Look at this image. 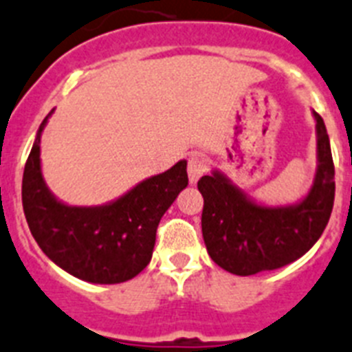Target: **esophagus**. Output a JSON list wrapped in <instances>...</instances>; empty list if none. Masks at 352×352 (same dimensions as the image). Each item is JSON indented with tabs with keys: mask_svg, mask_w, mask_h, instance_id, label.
Listing matches in <instances>:
<instances>
[{
	"mask_svg": "<svg viewBox=\"0 0 352 352\" xmlns=\"http://www.w3.org/2000/svg\"><path fill=\"white\" fill-rule=\"evenodd\" d=\"M187 170H188V179H190V183H197L201 176L206 174V170H208V162H206L203 156L192 155L190 158H188Z\"/></svg>",
	"mask_w": 352,
	"mask_h": 352,
	"instance_id": "esophagus-1",
	"label": "esophagus"
}]
</instances>
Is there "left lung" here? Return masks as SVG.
Wrapping results in <instances>:
<instances>
[{
	"label": "left lung",
	"mask_w": 352,
	"mask_h": 352,
	"mask_svg": "<svg viewBox=\"0 0 352 352\" xmlns=\"http://www.w3.org/2000/svg\"><path fill=\"white\" fill-rule=\"evenodd\" d=\"M314 113L317 170L310 190L292 205H263L219 169L197 182L203 239L213 262L236 276H253L296 262L322 235L335 201V165L326 124Z\"/></svg>",
	"instance_id": "1"
}]
</instances>
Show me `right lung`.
<instances>
[{"label": "right lung", "instance_id": "right-lung-1", "mask_svg": "<svg viewBox=\"0 0 352 352\" xmlns=\"http://www.w3.org/2000/svg\"><path fill=\"white\" fill-rule=\"evenodd\" d=\"M51 116L53 110L38 126L23 174V210L33 239L74 278L98 285L128 281L151 262L158 222L188 185L187 160L104 205H67L42 176L41 137Z\"/></svg>", "mask_w": 352, "mask_h": 352}]
</instances>
